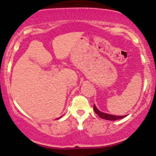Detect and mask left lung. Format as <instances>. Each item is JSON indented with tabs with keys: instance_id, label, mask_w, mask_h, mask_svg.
<instances>
[{
	"instance_id": "obj_1",
	"label": "left lung",
	"mask_w": 156,
	"mask_h": 156,
	"mask_svg": "<svg viewBox=\"0 0 156 156\" xmlns=\"http://www.w3.org/2000/svg\"><path fill=\"white\" fill-rule=\"evenodd\" d=\"M94 110L100 118L103 119H106V120H110V121H115L118 120V119H123V118L126 117V115H123V116H117V115H109V114H106V113L102 112H100V110L97 109V108L96 107L95 105H94Z\"/></svg>"
}]
</instances>
